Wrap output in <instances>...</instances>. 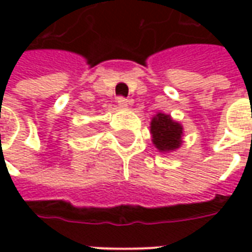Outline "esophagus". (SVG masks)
<instances>
[{"instance_id": "esophagus-1", "label": "esophagus", "mask_w": 252, "mask_h": 252, "mask_svg": "<svg viewBox=\"0 0 252 252\" xmlns=\"http://www.w3.org/2000/svg\"><path fill=\"white\" fill-rule=\"evenodd\" d=\"M129 102H131V101L128 98H124V97H119V98H117V104H119L120 108H128V106H129Z\"/></svg>"}]
</instances>
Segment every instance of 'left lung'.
<instances>
[{
	"label": "left lung",
	"instance_id": "8db88e82",
	"mask_svg": "<svg viewBox=\"0 0 252 252\" xmlns=\"http://www.w3.org/2000/svg\"><path fill=\"white\" fill-rule=\"evenodd\" d=\"M153 143L160 153H170L181 147L184 128L169 115L158 113L151 120Z\"/></svg>",
	"mask_w": 252,
	"mask_h": 252
}]
</instances>
